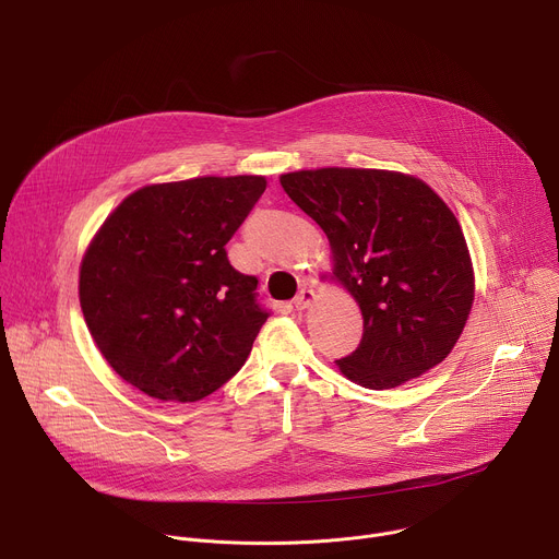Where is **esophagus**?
Segmentation results:
<instances>
[{
  "label": "esophagus",
  "instance_id": "obj_1",
  "mask_svg": "<svg viewBox=\"0 0 559 559\" xmlns=\"http://www.w3.org/2000/svg\"><path fill=\"white\" fill-rule=\"evenodd\" d=\"M313 298H316L313 289H311V287H302V289L296 294V298H294V307H296V309H305V307H309V305L313 302Z\"/></svg>",
  "mask_w": 559,
  "mask_h": 559
}]
</instances>
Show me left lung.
<instances>
[{
	"mask_svg": "<svg viewBox=\"0 0 559 559\" xmlns=\"http://www.w3.org/2000/svg\"><path fill=\"white\" fill-rule=\"evenodd\" d=\"M287 197L328 234L334 276L362 311L356 352L336 360L360 386L391 389L442 362L473 305L462 227L420 179L365 168L281 175Z\"/></svg>",
	"mask_w": 559,
	"mask_h": 559,
	"instance_id": "obj_1",
	"label": "left lung"
}]
</instances>
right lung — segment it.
Instances as JSON below:
<instances>
[{
  "instance_id": "right-lung-1",
  "label": "right lung",
  "mask_w": 559,
  "mask_h": 559,
  "mask_svg": "<svg viewBox=\"0 0 559 559\" xmlns=\"http://www.w3.org/2000/svg\"><path fill=\"white\" fill-rule=\"evenodd\" d=\"M265 177L145 186L106 218L79 270V302L110 367L164 403H197L241 369L270 311L227 261Z\"/></svg>"
}]
</instances>
